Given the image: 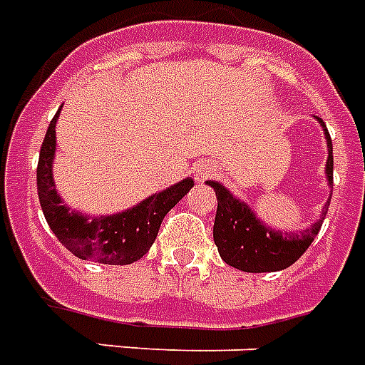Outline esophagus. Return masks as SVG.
<instances>
[{
    "label": "esophagus",
    "mask_w": 365,
    "mask_h": 365,
    "mask_svg": "<svg viewBox=\"0 0 365 365\" xmlns=\"http://www.w3.org/2000/svg\"><path fill=\"white\" fill-rule=\"evenodd\" d=\"M214 174H216V165L212 160H202L197 166V180H205V178H210Z\"/></svg>",
    "instance_id": "esophagus-1"
}]
</instances>
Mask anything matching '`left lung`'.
I'll use <instances>...</instances> for the list:
<instances>
[{
    "label": "left lung",
    "instance_id": "1",
    "mask_svg": "<svg viewBox=\"0 0 365 365\" xmlns=\"http://www.w3.org/2000/svg\"><path fill=\"white\" fill-rule=\"evenodd\" d=\"M317 121L322 126L326 145H328L326 180H328V187L334 189V145L322 119L317 117ZM206 183L214 187L217 197L216 222H214V242L217 252L227 265L244 272L282 271L299 259L322 227L331 199L329 197L320 217L311 227L295 233H286V231L282 233L261 222L250 205L235 197L223 183L216 180H208Z\"/></svg>",
    "mask_w": 365,
    "mask_h": 365
}]
</instances>
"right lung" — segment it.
I'll use <instances>...</instances> for the list:
<instances>
[{"label": "right lung", "instance_id": "1", "mask_svg": "<svg viewBox=\"0 0 365 365\" xmlns=\"http://www.w3.org/2000/svg\"><path fill=\"white\" fill-rule=\"evenodd\" d=\"M62 108V106H60ZM48 125L37 163V195L48 227L54 237L79 259L108 265H130L148 254L157 239L163 217L193 187V178H185L159 193L145 197L132 208L106 216H88L70 210L54 189L53 163L56 153V121Z\"/></svg>", "mask_w": 365, "mask_h": 365}]
</instances>
